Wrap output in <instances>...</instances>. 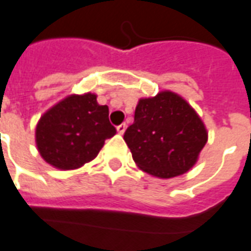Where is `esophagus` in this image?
I'll return each mask as SVG.
<instances>
[{"label":"esophagus","mask_w":251,"mask_h":251,"mask_svg":"<svg viewBox=\"0 0 251 251\" xmlns=\"http://www.w3.org/2000/svg\"><path fill=\"white\" fill-rule=\"evenodd\" d=\"M126 130V124H121V125L117 126V131L120 133V134H124Z\"/></svg>","instance_id":"obj_1"}]
</instances>
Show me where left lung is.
Listing matches in <instances>:
<instances>
[{"instance_id": "obj_1", "label": "left lung", "mask_w": 251, "mask_h": 251, "mask_svg": "<svg viewBox=\"0 0 251 251\" xmlns=\"http://www.w3.org/2000/svg\"><path fill=\"white\" fill-rule=\"evenodd\" d=\"M124 140L137 166L154 177L173 178L189 172L207 142V131L196 110L169 90L141 98L134 122Z\"/></svg>"}]
</instances>
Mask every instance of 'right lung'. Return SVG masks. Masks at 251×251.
<instances>
[{
    "instance_id": "1",
    "label": "right lung",
    "mask_w": 251,
    "mask_h": 251,
    "mask_svg": "<svg viewBox=\"0 0 251 251\" xmlns=\"http://www.w3.org/2000/svg\"><path fill=\"white\" fill-rule=\"evenodd\" d=\"M117 130L109 121V107L97 96H69L41 117L36 144L41 157L61 170H73L94 159L105 140Z\"/></svg>"
}]
</instances>
